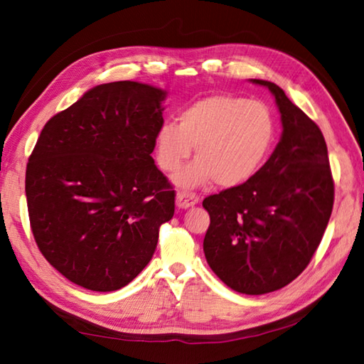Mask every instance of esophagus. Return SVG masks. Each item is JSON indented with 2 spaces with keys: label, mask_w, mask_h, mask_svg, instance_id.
Masks as SVG:
<instances>
[{
  "label": "esophagus",
  "mask_w": 364,
  "mask_h": 364,
  "mask_svg": "<svg viewBox=\"0 0 364 364\" xmlns=\"http://www.w3.org/2000/svg\"><path fill=\"white\" fill-rule=\"evenodd\" d=\"M198 203V196H196L194 192H178L176 194V206L180 210H186V208H191Z\"/></svg>",
  "instance_id": "1"
}]
</instances>
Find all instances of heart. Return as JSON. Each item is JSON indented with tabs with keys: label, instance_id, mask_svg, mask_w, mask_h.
Listing matches in <instances>:
<instances>
[{
	"label": "heart",
	"instance_id": "obj_1",
	"mask_svg": "<svg viewBox=\"0 0 364 364\" xmlns=\"http://www.w3.org/2000/svg\"><path fill=\"white\" fill-rule=\"evenodd\" d=\"M274 141V120L258 102L231 95H211L183 109L176 123H164L154 136L159 168L172 173L189 158L196 161L175 175L180 188L210 183L235 188L259 168Z\"/></svg>",
	"mask_w": 364,
	"mask_h": 364
}]
</instances>
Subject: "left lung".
Returning <instances> with one entry per match:
<instances>
[{
  "label": "left lung",
  "mask_w": 364,
  "mask_h": 364,
  "mask_svg": "<svg viewBox=\"0 0 364 364\" xmlns=\"http://www.w3.org/2000/svg\"><path fill=\"white\" fill-rule=\"evenodd\" d=\"M282 115V137L250 180L206 197L211 223L203 252L236 292L259 296L289 284L310 264L333 210L326 139L319 127L264 80Z\"/></svg>",
  "instance_id": "8db88e82"
}]
</instances>
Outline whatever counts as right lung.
Wrapping results in <instances>:
<instances>
[{"label":"right lung","instance_id":"1","mask_svg":"<svg viewBox=\"0 0 364 364\" xmlns=\"http://www.w3.org/2000/svg\"><path fill=\"white\" fill-rule=\"evenodd\" d=\"M166 90L100 84L43 127L26 166L31 230L45 259L82 288L117 291L142 272L175 191L154 164Z\"/></svg>","mask_w":364,"mask_h":364}]
</instances>
